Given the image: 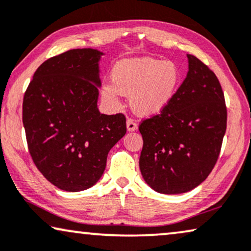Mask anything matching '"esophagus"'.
Listing matches in <instances>:
<instances>
[{"label":"esophagus","instance_id":"obj_1","mask_svg":"<svg viewBox=\"0 0 251 251\" xmlns=\"http://www.w3.org/2000/svg\"><path fill=\"white\" fill-rule=\"evenodd\" d=\"M126 126H127V130H128V132H134V130L137 129V124L134 122V119H132V118H127Z\"/></svg>","mask_w":251,"mask_h":251}]
</instances>
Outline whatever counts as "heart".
Returning a JSON list of instances; mask_svg holds the SVG:
<instances>
[{"label":"heart","instance_id":"obj_1","mask_svg":"<svg viewBox=\"0 0 251 251\" xmlns=\"http://www.w3.org/2000/svg\"><path fill=\"white\" fill-rule=\"evenodd\" d=\"M112 83L101 86L102 100L111 108L121 107L122 94L129 95L130 107L140 116L161 112L173 100L181 83L175 62L159 59L130 58L115 63Z\"/></svg>","mask_w":251,"mask_h":251}]
</instances>
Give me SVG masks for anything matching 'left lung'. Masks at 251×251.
Masks as SVG:
<instances>
[{
    "mask_svg": "<svg viewBox=\"0 0 251 251\" xmlns=\"http://www.w3.org/2000/svg\"><path fill=\"white\" fill-rule=\"evenodd\" d=\"M189 72L160 114L139 126L140 169L154 191L178 195L201 184L213 171L226 130L224 93L213 70L188 54Z\"/></svg>",
    "mask_w": 251,
    "mask_h": 251,
    "instance_id": "obj_1",
    "label": "left lung"
}]
</instances>
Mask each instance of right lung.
Here are the masks:
<instances>
[{"label":"right lung","mask_w":251,"mask_h":251,"mask_svg":"<svg viewBox=\"0 0 251 251\" xmlns=\"http://www.w3.org/2000/svg\"><path fill=\"white\" fill-rule=\"evenodd\" d=\"M102 52L74 49L38 67L24 95L28 150L42 175L63 191L94 185L108 152L125 135L123 114L98 109Z\"/></svg>","instance_id":"add662e5"}]
</instances>
